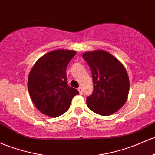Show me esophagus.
Listing matches in <instances>:
<instances>
[{
	"label": "esophagus",
	"mask_w": 155,
	"mask_h": 155,
	"mask_svg": "<svg viewBox=\"0 0 155 155\" xmlns=\"http://www.w3.org/2000/svg\"><path fill=\"white\" fill-rule=\"evenodd\" d=\"M78 91H79V93H80L81 95L83 94V91H82V88L81 87H79V89H78Z\"/></svg>",
	"instance_id": "esophagus-1"
}]
</instances>
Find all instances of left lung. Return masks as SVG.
I'll return each instance as SVG.
<instances>
[{
  "label": "left lung",
  "mask_w": 155,
  "mask_h": 155,
  "mask_svg": "<svg viewBox=\"0 0 155 155\" xmlns=\"http://www.w3.org/2000/svg\"><path fill=\"white\" fill-rule=\"evenodd\" d=\"M82 57L90 66L93 91L87 97L91 110L101 115H110L124 104L130 91V80L124 65L104 51L87 52Z\"/></svg>",
  "instance_id": "obj_1"
}]
</instances>
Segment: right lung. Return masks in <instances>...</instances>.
Segmentation results:
<instances>
[{
  "mask_svg": "<svg viewBox=\"0 0 155 155\" xmlns=\"http://www.w3.org/2000/svg\"><path fill=\"white\" fill-rule=\"evenodd\" d=\"M76 54L74 51L56 50L42 57L31 71L28 89L36 107L48 116H59L70 107L79 91L67 84L66 68Z\"/></svg>",
  "mask_w": 155,
  "mask_h": 155,
  "instance_id": "right-lung-1",
  "label": "right lung"
}]
</instances>
